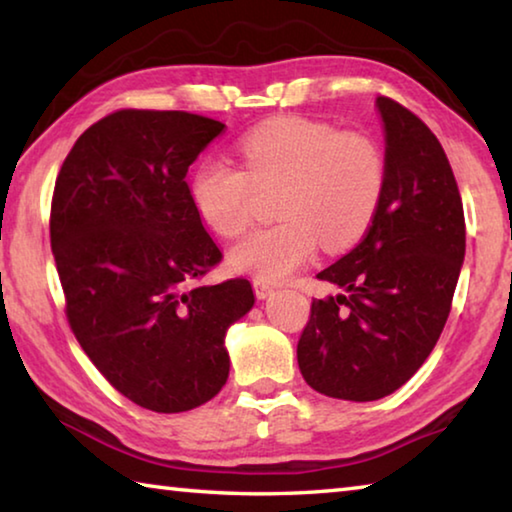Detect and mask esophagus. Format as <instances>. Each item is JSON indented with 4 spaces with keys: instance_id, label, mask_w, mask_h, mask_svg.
I'll list each match as a JSON object with an SVG mask.
<instances>
[{
    "instance_id": "esophagus-1",
    "label": "esophagus",
    "mask_w": 512,
    "mask_h": 512,
    "mask_svg": "<svg viewBox=\"0 0 512 512\" xmlns=\"http://www.w3.org/2000/svg\"><path fill=\"white\" fill-rule=\"evenodd\" d=\"M253 289H255V296L259 298V300H266L268 296H273V287L271 284H266V282H262V280H255L253 282Z\"/></svg>"
}]
</instances>
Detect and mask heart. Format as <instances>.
<instances>
[{"instance_id":"1","label":"heart","mask_w":512,"mask_h":512,"mask_svg":"<svg viewBox=\"0 0 512 512\" xmlns=\"http://www.w3.org/2000/svg\"><path fill=\"white\" fill-rule=\"evenodd\" d=\"M244 171L205 158L189 180V196L207 228L237 237L253 221L255 189L282 185L275 214L282 223L246 235L228 253L232 271L282 282L318 253L354 244L384 192V155L361 133H339L323 121L277 117L239 142Z\"/></svg>"}]
</instances>
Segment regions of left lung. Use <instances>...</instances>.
<instances>
[{
	"mask_svg": "<svg viewBox=\"0 0 512 512\" xmlns=\"http://www.w3.org/2000/svg\"><path fill=\"white\" fill-rule=\"evenodd\" d=\"M384 192L357 248L320 271L341 293L311 302L298 366L314 391L372 402L404 386L447 323L465 259V216L443 146L400 103L377 97Z\"/></svg>",
	"mask_w": 512,
	"mask_h": 512,
	"instance_id": "8db88e82",
	"label": "left lung"
}]
</instances>
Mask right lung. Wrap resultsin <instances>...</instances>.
Returning <instances> with one entry per match:
<instances>
[{"label":"right lung","instance_id":"obj_1","mask_svg":"<svg viewBox=\"0 0 512 512\" xmlns=\"http://www.w3.org/2000/svg\"><path fill=\"white\" fill-rule=\"evenodd\" d=\"M225 124L180 110H119L60 167L51 250L69 327L117 391L155 413L196 409L230 375L225 334L255 305L248 280L194 287L221 250L187 169Z\"/></svg>","mask_w":512,"mask_h":512}]
</instances>
